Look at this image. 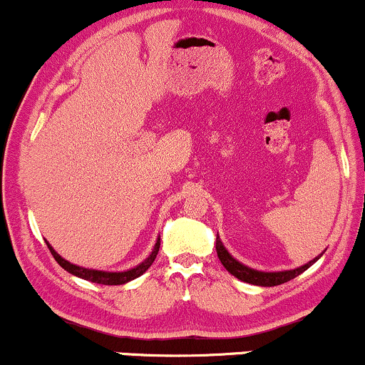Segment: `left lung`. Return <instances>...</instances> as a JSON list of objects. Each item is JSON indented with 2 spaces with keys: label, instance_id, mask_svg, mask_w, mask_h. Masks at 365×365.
Listing matches in <instances>:
<instances>
[{
  "label": "left lung",
  "instance_id": "left-lung-1",
  "mask_svg": "<svg viewBox=\"0 0 365 365\" xmlns=\"http://www.w3.org/2000/svg\"><path fill=\"white\" fill-rule=\"evenodd\" d=\"M216 251H217V257L219 261L222 262V266L227 269L229 272L232 274L234 277L241 279L244 282H249V284H254V286H264V287H272V286H279V284H284L287 281H291V279L297 277L299 274H302L306 269H309L312 266L314 262L317 261L319 256L314 259V261L307 262L306 266L302 267H297V269H292V271H282V272H261V271H254V269L244 266V264L237 262L236 259H234L231 254L226 251V247L222 246L221 239L216 237Z\"/></svg>",
  "mask_w": 365,
  "mask_h": 365
}]
</instances>
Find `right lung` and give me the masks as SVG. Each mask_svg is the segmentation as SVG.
<instances>
[{
  "label": "right lung",
  "mask_w": 365,
  "mask_h": 365,
  "mask_svg": "<svg viewBox=\"0 0 365 365\" xmlns=\"http://www.w3.org/2000/svg\"><path fill=\"white\" fill-rule=\"evenodd\" d=\"M48 247L49 251H51L53 257L56 259V262L61 266L64 271H68L69 274H74V276L81 277V279H86V281H91V282H96V284H104V286H118V284H126L129 281H133V279H136L144 274L149 269V266L154 262V259H156L158 252H159V246H161V239H158L156 246H154L151 256H149L146 261L139 264L134 269H129V271H124V272H103V271H94V269H86V267H79V266H74V264L64 261V259L59 256V254L54 251V249L49 246Z\"/></svg>",
  "instance_id": "add662e5"
}]
</instances>
